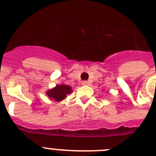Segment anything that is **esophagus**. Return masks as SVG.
Instances as JSON below:
<instances>
[{
  "label": "esophagus",
  "mask_w": 156,
  "mask_h": 156,
  "mask_svg": "<svg viewBox=\"0 0 156 156\" xmlns=\"http://www.w3.org/2000/svg\"><path fill=\"white\" fill-rule=\"evenodd\" d=\"M88 83H89V82L87 80H84L82 82V85H88Z\"/></svg>",
  "instance_id": "1"
}]
</instances>
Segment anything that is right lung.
Wrapping results in <instances>:
<instances>
[{
  "mask_svg": "<svg viewBox=\"0 0 156 156\" xmlns=\"http://www.w3.org/2000/svg\"><path fill=\"white\" fill-rule=\"evenodd\" d=\"M72 92L71 87L67 86V85H58L55 87L48 90L47 92V94L49 98H52L55 101H59L63 100L66 98V95L70 94Z\"/></svg>",
  "mask_w": 156,
  "mask_h": 156,
  "instance_id": "add662e5",
  "label": "right lung"
}]
</instances>
